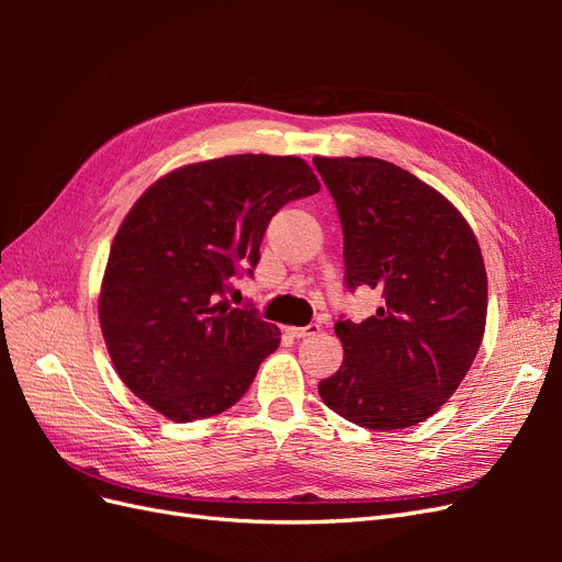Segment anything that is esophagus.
<instances>
[{
	"instance_id": "esophagus-1",
	"label": "esophagus",
	"mask_w": 562,
	"mask_h": 562,
	"mask_svg": "<svg viewBox=\"0 0 562 562\" xmlns=\"http://www.w3.org/2000/svg\"><path fill=\"white\" fill-rule=\"evenodd\" d=\"M285 330H288V335H291V337L302 339V337L318 335V333H321V326H318V323H310V326H302V328H285Z\"/></svg>"
}]
</instances>
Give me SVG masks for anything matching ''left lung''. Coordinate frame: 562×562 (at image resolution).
<instances>
[{
    "label": "left lung",
    "instance_id": "1",
    "mask_svg": "<svg viewBox=\"0 0 562 562\" xmlns=\"http://www.w3.org/2000/svg\"><path fill=\"white\" fill-rule=\"evenodd\" d=\"M345 234V285L382 307L339 316L345 359L318 382L333 413L391 431L431 417L464 380L487 316L479 241L452 203L405 168L375 157H314Z\"/></svg>",
    "mask_w": 562,
    "mask_h": 562
}]
</instances>
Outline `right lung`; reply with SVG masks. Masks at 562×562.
Listing matches in <instances>:
<instances>
[{"mask_svg":"<svg viewBox=\"0 0 562 562\" xmlns=\"http://www.w3.org/2000/svg\"><path fill=\"white\" fill-rule=\"evenodd\" d=\"M318 190L297 157L234 155L182 166L135 201L98 302L110 359L135 396L194 422L246 394L281 333L225 295L252 277L269 220Z\"/></svg>","mask_w":562,"mask_h":562,"instance_id":"right-lung-1","label":"right lung"}]
</instances>
